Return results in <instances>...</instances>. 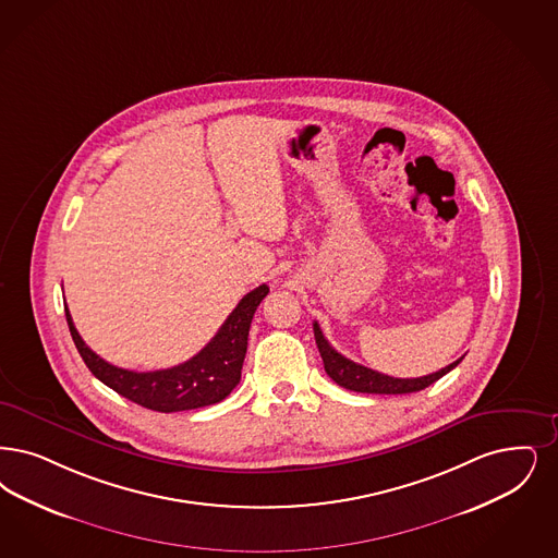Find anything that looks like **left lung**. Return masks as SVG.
<instances>
[{
	"instance_id": "1",
	"label": "left lung",
	"mask_w": 558,
	"mask_h": 558,
	"mask_svg": "<svg viewBox=\"0 0 558 558\" xmlns=\"http://www.w3.org/2000/svg\"><path fill=\"white\" fill-rule=\"evenodd\" d=\"M313 335H315V344L319 349V355L324 361V369L330 378L335 379L338 386L353 390V392H367V395H409V392H420L434 384L436 379L446 376L450 369H454L463 357L457 359L454 363L446 365L440 372L422 376V378H392L386 374H379L376 369H369L365 365H359L355 361L340 355L330 347V342L324 338L319 324L313 322Z\"/></svg>"
}]
</instances>
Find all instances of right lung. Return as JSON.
<instances>
[{
  "label": "right lung",
  "mask_w": 558,
  "mask_h": 558,
  "mask_svg": "<svg viewBox=\"0 0 558 558\" xmlns=\"http://www.w3.org/2000/svg\"><path fill=\"white\" fill-rule=\"evenodd\" d=\"M268 292V284L246 292L234 312L228 315L218 335L195 357L157 372H131L104 361L90 351L76 332L68 307L66 322L72 340L95 378L145 409L174 413L223 401L241 381L251 319Z\"/></svg>",
  "instance_id": "obj_1"
}]
</instances>
